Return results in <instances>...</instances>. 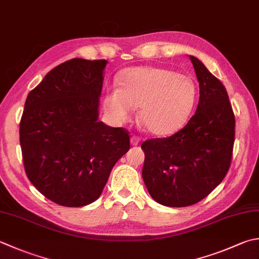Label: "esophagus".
Listing matches in <instances>:
<instances>
[{
  "instance_id": "34e87169",
  "label": "esophagus",
  "mask_w": 259,
  "mask_h": 259,
  "mask_svg": "<svg viewBox=\"0 0 259 259\" xmlns=\"http://www.w3.org/2000/svg\"><path fill=\"white\" fill-rule=\"evenodd\" d=\"M140 138L139 137H137V136H133L130 138V144L133 145V146H137V145H139V143H140Z\"/></svg>"
}]
</instances>
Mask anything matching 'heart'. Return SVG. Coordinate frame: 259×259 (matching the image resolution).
<instances>
[{"instance_id":"1","label":"heart","mask_w":259,"mask_h":259,"mask_svg":"<svg viewBox=\"0 0 259 259\" xmlns=\"http://www.w3.org/2000/svg\"><path fill=\"white\" fill-rule=\"evenodd\" d=\"M118 86H110L103 95V108L113 122L128 121L139 106V121L150 134L169 136L183 128L196 100L191 77L173 70L139 66L123 70Z\"/></svg>"}]
</instances>
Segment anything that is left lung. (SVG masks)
Returning a JSON list of instances; mask_svg holds the SVG:
<instances>
[{"label":"left lung","mask_w":259,"mask_h":259,"mask_svg":"<svg viewBox=\"0 0 259 259\" xmlns=\"http://www.w3.org/2000/svg\"><path fill=\"white\" fill-rule=\"evenodd\" d=\"M190 59L200 86L195 114L175 135L141 145L147 190L156 202L171 207L195 204L221 183L235 143V114L226 88L201 60Z\"/></svg>","instance_id":"8db88e82"}]
</instances>
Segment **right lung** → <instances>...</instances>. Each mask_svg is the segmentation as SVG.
<instances>
[{
	"instance_id": "1",
	"label": "right lung",
	"mask_w": 259,
	"mask_h": 259,
	"mask_svg": "<svg viewBox=\"0 0 259 259\" xmlns=\"http://www.w3.org/2000/svg\"><path fill=\"white\" fill-rule=\"evenodd\" d=\"M106 60L73 58L30 92L20 122L29 181L59 205L98 200L111 170L130 148L129 133L99 121Z\"/></svg>"
}]
</instances>
